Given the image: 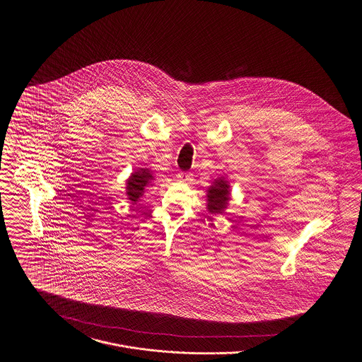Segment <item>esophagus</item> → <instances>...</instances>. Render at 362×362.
Wrapping results in <instances>:
<instances>
[{"label": "esophagus", "mask_w": 362, "mask_h": 362, "mask_svg": "<svg viewBox=\"0 0 362 362\" xmlns=\"http://www.w3.org/2000/svg\"><path fill=\"white\" fill-rule=\"evenodd\" d=\"M177 179L180 182H185V183H189L192 180V173H180L177 175Z\"/></svg>", "instance_id": "esophagus-1"}]
</instances>
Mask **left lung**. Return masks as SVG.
<instances>
[{
  "mask_svg": "<svg viewBox=\"0 0 362 362\" xmlns=\"http://www.w3.org/2000/svg\"><path fill=\"white\" fill-rule=\"evenodd\" d=\"M230 201V187L228 180L218 177L207 189V210L210 214H223Z\"/></svg>",
  "mask_w": 362,
  "mask_h": 362,
  "instance_id": "1",
  "label": "left lung"
}]
</instances>
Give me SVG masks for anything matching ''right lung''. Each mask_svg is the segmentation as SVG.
<instances>
[{
	"instance_id": "1",
	"label": "right lung",
	"mask_w": 362,
	"mask_h": 362,
	"mask_svg": "<svg viewBox=\"0 0 362 362\" xmlns=\"http://www.w3.org/2000/svg\"><path fill=\"white\" fill-rule=\"evenodd\" d=\"M153 180V176L148 168H138L137 171L130 175L126 182V194L132 204H136L138 199L144 195L145 187L149 186Z\"/></svg>"
}]
</instances>
